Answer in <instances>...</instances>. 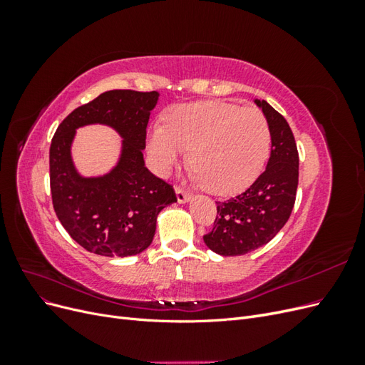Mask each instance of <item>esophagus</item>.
I'll return each instance as SVG.
<instances>
[{
    "label": "esophagus",
    "mask_w": 365,
    "mask_h": 365,
    "mask_svg": "<svg viewBox=\"0 0 365 365\" xmlns=\"http://www.w3.org/2000/svg\"><path fill=\"white\" fill-rule=\"evenodd\" d=\"M175 193H176V200H178L180 204H185V202L190 201V195L187 193V192H184L181 189H176Z\"/></svg>",
    "instance_id": "esophagus-1"
}]
</instances>
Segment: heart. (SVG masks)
I'll return each mask as SVG.
<instances>
[{"label": "heart", "instance_id": "1", "mask_svg": "<svg viewBox=\"0 0 365 365\" xmlns=\"http://www.w3.org/2000/svg\"><path fill=\"white\" fill-rule=\"evenodd\" d=\"M269 146V125L257 108L224 102L175 106L165 126H152L148 134L158 172H170L190 149L193 178L216 195L247 189L267 163Z\"/></svg>", "mask_w": 365, "mask_h": 365}]
</instances>
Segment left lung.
I'll return each mask as SVG.
<instances>
[{
  "instance_id": "left-lung-1",
  "label": "left lung",
  "mask_w": 365,
  "mask_h": 365,
  "mask_svg": "<svg viewBox=\"0 0 365 365\" xmlns=\"http://www.w3.org/2000/svg\"><path fill=\"white\" fill-rule=\"evenodd\" d=\"M271 132L267 169L248 190L216 202L217 216L204 244L219 256H244L267 245L288 222L298 185V152L292 130L282 114L264 101H254Z\"/></svg>"
}]
</instances>
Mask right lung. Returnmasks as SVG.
<instances>
[{
    "label": "right lung",
    "mask_w": 365,
    "mask_h": 365,
    "mask_svg": "<svg viewBox=\"0 0 365 365\" xmlns=\"http://www.w3.org/2000/svg\"><path fill=\"white\" fill-rule=\"evenodd\" d=\"M158 98V91H106L74 109L51 140L54 212L86 251L105 257L140 254L152 244L161 210L176 201L172 185L150 173L143 158L149 115ZM90 124L111 127L122 138L116 165L97 177H83L71 155L75 130Z\"/></svg>",
    "instance_id": "1"
}]
</instances>
